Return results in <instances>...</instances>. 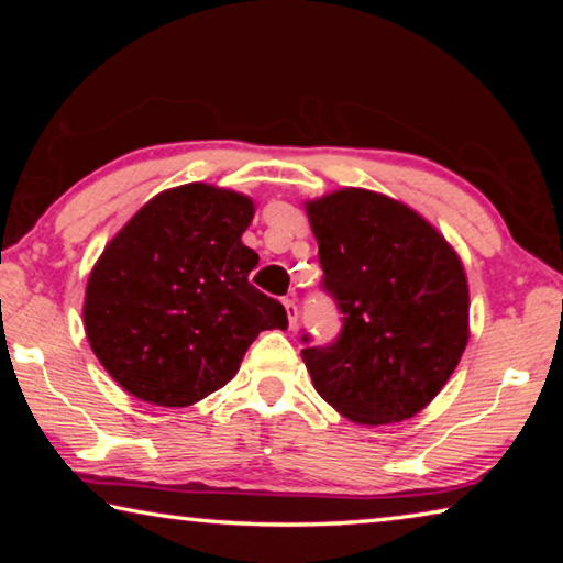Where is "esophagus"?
Masks as SVG:
<instances>
[{
	"mask_svg": "<svg viewBox=\"0 0 563 563\" xmlns=\"http://www.w3.org/2000/svg\"><path fill=\"white\" fill-rule=\"evenodd\" d=\"M283 305H285V310H288V322H290V328H295V322H298V305H295V300H292V298H285V300H283Z\"/></svg>",
	"mask_w": 563,
	"mask_h": 563,
	"instance_id": "1",
	"label": "esophagus"
}]
</instances>
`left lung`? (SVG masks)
I'll list each match as a JSON object with an SVG mask.
<instances>
[{"instance_id":"obj_1","label":"left lung","mask_w":563,"mask_h":563,"mask_svg":"<svg viewBox=\"0 0 563 563\" xmlns=\"http://www.w3.org/2000/svg\"><path fill=\"white\" fill-rule=\"evenodd\" d=\"M322 290L340 335L300 355L318 395L360 424L417 415L444 387L470 338V290L450 243L412 208L362 188L308 203Z\"/></svg>"}]
</instances>
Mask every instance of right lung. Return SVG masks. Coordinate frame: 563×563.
I'll return each instance as SVG.
<instances>
[{"label": "right lung", "instance_id": "right-lung-1", "mask_svg": "<svg viewBox=\"0 0 563 563\" xmlns=\"http://www.w3.org/2000/svg\"><path fill=\"white\" fill-rule=\"evenodd\" d=\"M251 221V198L186 184L151 198L103 247L84 325L126 393L194 405L238 373L258 332L288 328L283 305L247 283L258 265L241 241Z\"/></svg>", "mask_w": 563, "mask_h": 563}]
</instances>
